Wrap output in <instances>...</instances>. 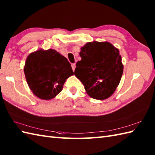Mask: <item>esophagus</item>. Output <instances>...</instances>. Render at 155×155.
Here are the masks:
<instances>
[{
    "mask_svg": "<svg viewBox=\"0 0 155 155\" xmlns=\"http://www.w3.org/2000/svg\"><path fill=\"white\" fill-rule=\"evenodd\" d=\"M71 67H72V70H73V71H74L75 68H76V64H75V63H72V64H71Z\"/></svg>",
    "mask_w": 155,
    "mask_h": 155,
    "instance_id": "esophagus-1",
    "label": "esophagus"
}]
</instances>
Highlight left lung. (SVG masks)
Listing matches in <instances>:
<instances>
[{"mask_svg":"<svg viewBox=\"0 0 155 155\" xmlns=\"http://www.w3.org/2000/svg\"><path fill=\"white\" fill-rule=\"evenodd\" d=\"M74 75L92 98L104 100L116 90L123 72L119 51L108 42H88L79 52Z\"/></svg>","mask_w":155,"mask_h":155,"instance_id":"1","label":"left lung"}]
</instances>
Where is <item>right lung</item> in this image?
Returning a JSON list of instances; mask_svg holds the SVG:
<instances>
[{
	"label": "right lung",
	"instance_id": "1",
	"mask_svg": "<svg viewBox=\"0 0 155 155\" xmlns=\"http://www.w3.org/2000/svg\"><path fill=\"white\" fill-rule=\"evenodd\" d=\"M24 72L29 88L41 99L53 98L74 74L67 58L52 49L38 50L27 58Z\"/></svg>",
	"mask_w": 155,
	"mask_h": 155
}]
</instances>
